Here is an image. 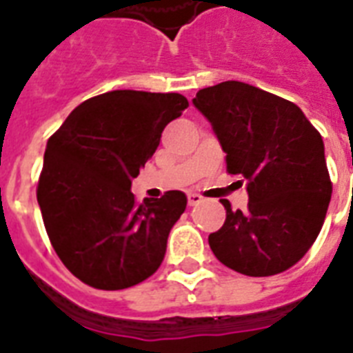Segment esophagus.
<instances>
[{
  "label": "esophagus",
  "instance_id": "34e87169",
  "mask_svg": "<svg viewBox=\"0 0 353 353\" xmlns=\"http://www.w3.org/2000/svg\"><path fill=\"white\" fill-rule=\"evenodd\" d=\"M201 196H199V194H188V205H190V207H194V205H198V203H201Z\"/></svg>",
  "mask_w": 353,
  "mask_h": 353
}]
</instances>
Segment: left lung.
<instances>
[{"label":"left lung","mask_w":353,"mask_h":353,"mask_svg":"<svg viewBox=\"0 0 353 353\" xmlns=\"http://www.w3.org/2000/svg\"><path fill=\"white\" fill-rule=\"evenodd\" d=\"M192 104L249 194L247 210L221 199L225 223L209 234L214 256L247 276L290 269L317 240L332 199L321 133L296 104L245 82L199 90Z\"/></svg>","instance_id":"left-lung-1"}]
</instances>
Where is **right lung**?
<instances>
[{
    "label": "right lung",
    "mask_w": 353,
    "mask_h": 353,
    "mask_svg": "<svg viewBox=\"0 0 353 353\" xmlns=\"http://www.w3.org/2000/svg\"><path fill=\"white\" fill-rule=\"evenodd\" d=\"M188 101L179 93L117 90L71 112L47 141L38 205L54 251L97 290H124L157 271L187 196L135 201L132 179Z\"/></svg>",
    "instance_id": "right-lung-1"
}]
</instances>
